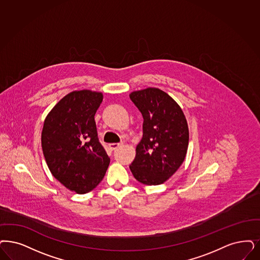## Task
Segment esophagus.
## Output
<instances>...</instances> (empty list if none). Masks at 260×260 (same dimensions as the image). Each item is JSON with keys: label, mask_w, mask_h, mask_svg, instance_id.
<instances>
[{"label": "esophagus", "mask_w": 260, "mask_h": 260, "mask_svg": "<svg viewBox=\"0 0 260 260\" xmlns=\"http://www.w3.org/2000/svg\"><path fill=\"white\" fill-rule=\"evenodd\" d=\"M122 145V144H110V148L112 150H116L118 147H120Z\"/></svg>", "instance_id": "34e87169"}]
</instances>
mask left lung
<instances>
[{
  "instance_id": "left-lung-1",
  "label": "left lung",
  "mask_w": 260,
  "mask_h": 260,
  "mask_svg": "<svg viewBox=\"0 0 260 260\" xmlns=\"http://www.w3.org/2000/svg\"><path fill=\"white\" fill-rule=\"evenodd\" d=\"M130 99L142 113L144 122L143 138L129 168L139 182L162 184L185 159L189 144L187 120L178 104L159 88L133 91Z\"/></svg>"
}]
</instances>
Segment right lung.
<instances>
[{
  "mask_svg": "<svg viewBox=\"0 0 260 260\" xmlns=\"http://www.w3.org/2000/svg\"><path fill=\"white\" fill-rule=\"evenodd\" d=\"M102 100L101 92L72 91L52 109L42 129L41 145L50 172L77 193L93 190L110 164L94 120Z\"/></svg>",
  "mask_w": 260,
  "mask_h": 260,
  "instance_id": "obj_1",
  "label": "right lung"
}]
</instances>
